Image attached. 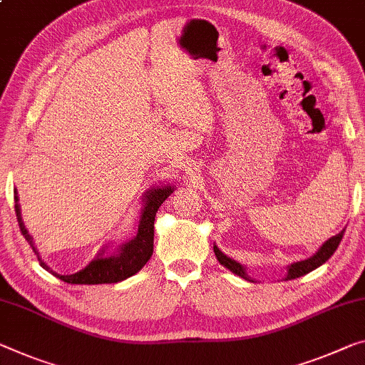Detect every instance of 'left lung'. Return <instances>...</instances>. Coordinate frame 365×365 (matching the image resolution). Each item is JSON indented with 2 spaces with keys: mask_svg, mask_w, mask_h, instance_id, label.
Listing matches in <instances>:
<instances>
[{
  "mask_svg": "<svg viewBox=\"0 0 365 365\" xmlns=\"http://www.w3.org/2000/svg\"><path fill=\"white\" fill-rule=\"evenodd\" d=\"M343 235H344V230L336 235V237H331L328 241H324V243L319 246V250L312 257H308V259H305V261H299V262H294V264L287 266V276H285V280L302 277V276H305V274L312 272L313 269H317L322 264H324V262H327L329 257L333 256L334 251L338 250L341 240H343ZM214 253L217 256L218 262H220L223 267L230 269V271H232L233 274H237V276H240V277H243L246 280H248V279L251 280V277L248 276V272H246V267L241 264V262L232 259V257H228L225 253H222V251L218 250L217 245H214Z\"/></svg>",
  "mask_w": 365,
  "mask_h": 365,
  "instance_id": "8db88e82",
  "label": "left lung"
}]
</instances>
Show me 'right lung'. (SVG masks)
<instances>
[{
  "label": "right lung",
  "mask_w": 365,
  "mask_h": 365,
  "mask_svg": "<svg viewBox=\"0 0 365 365\" xmlns=\"http://www.w3.org/2000/svg\"><path fill=\"white\" fill-rule=\"evenodd\" d=\"M175 186H153L150 187L147 192L142 195V212H140L138 218V230L137 235L132 240L122 243L119 248L114 250V253L108 255L106 250H108V245L104 246L103 250L99 251L98 256L89 262V264L78 271L75 274H58L47 266V262L38 255V250L36 243H34V238L27 232V228L22 222L21 215V205H19V195L18 190L14 189V209H16V217H18V223L21 228V233L24 235L27 243L31 245L34 253L37 255L38 264H41L46 271H48L52 276L58 277L66 284H80V285H98V284H115L120 282V280H125L127 277L137 274L140 269L147 264L148 259L153 255V237H155V215L158 212L160 205L170 197Z\"/></svg>",
  "instance_id": "obj_1"
}]
</instances>
